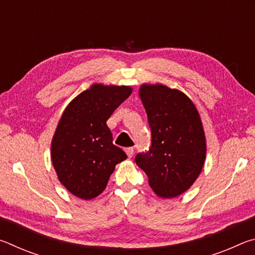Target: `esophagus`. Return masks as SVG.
Wrapping results in <instances>:
<instances>
[{"label": "esophagus", "instance_id": "1", "mask_svg": "<svg viewBox=\"0 0 255 255\" xmlns=\"http://www.w3.org/2000/svg\"><path fill=\"white\" fill-rule=\"evenodd\" d=\"M125 152L128 155V157H131L133 155V147H127L125 148Z\"/></svg>", "mask_w": 255, "mask_h": 255}]
</instances>
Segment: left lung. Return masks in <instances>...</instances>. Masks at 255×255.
Segmentation results:
<instances>
[{"label": "left lung", "instance_id": "obj_1", "mask_svg": "<svg viewBox=\"0 0 255 255\" xmlns=\"http://www.w3.org/2000/svg\"><path fill=\"white\" fill-rule=\"evenodd\" d=\"M139 96L152 144L136 155V164L158 197H178L191 187L205 163L206 138L199 114L184 93L161 84L141 85Z\"/></svg>", "mask_w": 255, "mask_h": 255}]
</instances>
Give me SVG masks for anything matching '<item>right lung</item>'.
Wrapping results in <instances>:
<instances>
[{
  "label": "right lung",
  "mask_w": 255,
  "mask_h": 255,
  "mask_svg": "<svg viewBox=\"0 0 255 255\" xmlns=\"http://www.w3.org/2000/svg\"><path fill=\"white\" fill-rule=\"evenodd\" d=\"M130 93L129 86L94 84L67 106L59 120L51 161L60 182L81 199L100 195L115 166L127 158L112 143L107 120Z\"/></svg>",
  "instance_id": "1"
}]
</instances>
